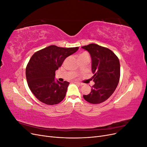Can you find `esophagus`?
Listing matches in <instances>:
<instances>
[{
	"label": "esophagus",
	"instance_id": "1",
	"mask_svg": "<svg viewBox=\"0 0 147 147\" xmlns=\"http://www.w3.org/2000/svg\"><path fill=\"white\" fill-rule=\"evenodd\" d=\"M75 83L77 84H78V85H80V86H83V84H84L83 83H80V82H76Z\"/></svg>",
	"mask_w": 147,
	"mask_h": 147
}]
</instances>
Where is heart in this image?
I'll return each instance as SVG.
<instances>
[{"instance_id":"1","label":"heart","mask_w":147,"mask_h":147,"mask_svg":"<svg viewBox=\"0 0 147 147\" xmlns=\"http://www.w3.org/2000/svg\"><path fill=\"white\" fill-rule=\"evenodd\" d=\"M88 55V54L86 53H82V54H81L80 55Z\"/></svg>"}]
</instances>
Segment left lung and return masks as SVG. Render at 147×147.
Masks as SVG:
<instances>
[{
    "label": "left lung",
    "mask_w": 147,
    "mask_h": 147,
    "mask_svg": "<svg viewBox=\"0 0 147 147\" xmlns=\"http://www.w3.org/2000/svg\"><path fill=\"white\" fill-rule=\"evenodd\" d=\"M87 50L92 59L94 84L88 95H83L89 103L98 104L107 100L116 90L120 77L118 57L110 49L94 43L82 47Z\"/></svg>",
    "instance_id": "1"
}]
</instances>
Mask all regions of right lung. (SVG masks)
I'll use <instances>...</instances> for the list:
<instances>
[{"label":"right lung","instance_id":"add662e5","mask_svg":"<svg viewBox=\"0 0 147 147\" xmlns=\"http://www.w3.org/2000/svg\"><path fill=\"white\" fill-rule=\"evenodd\" d=\"M78 48L50 45L35 52L30 57L26 68V80L30 90L38 100L53 105L64 99L69 83L56 82L55 72L66 57Z\"/></svg>","mask_w":147,"mask_h":147}]
</instances>
